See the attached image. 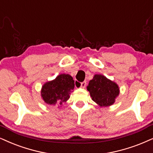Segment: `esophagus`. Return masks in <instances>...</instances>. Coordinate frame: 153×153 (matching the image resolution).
<instances>
[{
    "mask_svg": "<svg viewBox=\"0 0 153 153\" xmlns=\"http://www.w3.org/2000/svg\"><path fill=\"white\" fill-rule=\"evenodd\" d=\"M86 81H83V82L81 83V84H80L81 88H84L85 87H86Z\"/></svg>",
    "mask_w": 153,
    "mask_h": 153,
    "instance_id": "1",
    "label": "esophagus"
}]
</instances>
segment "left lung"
<instances>
[{
  "label": "left lung",
  "mask_w": 153,
  "mask_h": 153,
  "mask_svg": "<svg viewBox=\"0 0 153 153\" xmlns=\"http://www.w3.org/2000/svg\"><path fill=\"white\" fill-rule=\"evenodd\" d=\"M87 90L92 100L101 107L110 106L120 94L118 85L101 74H95L89 81Z\"/></svg>",
  "instance_id": "8db88e82"
}]
</instances>
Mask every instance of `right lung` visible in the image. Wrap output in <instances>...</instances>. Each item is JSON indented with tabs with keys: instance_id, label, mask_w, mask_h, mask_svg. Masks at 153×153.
<instances>
[{
	"instance_id": "add662e5",
	"label": "right lung",
	"mask_w": 153,
	"mask_h": 153,
	"mask_svg": "<svg viewBox=\"0 0 153 153\" xmlns=\"http://www.w3.org/2000/svg\"><path fill=\"white\" fill-rule=\"evenodd\" d=\"M74 88V81L69 74H59L54 80L48 81L41 88V97L45 103L62 105L70 97Z\"/></svg>"
}]
</instances>
